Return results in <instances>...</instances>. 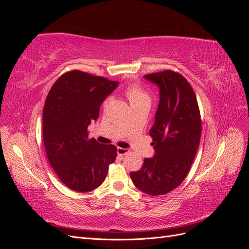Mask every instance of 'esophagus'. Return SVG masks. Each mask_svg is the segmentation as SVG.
I'll list each match as a JSON object with an SVG mask.
<instances>
[{
  "mask_svg": "<svg viewBox=\"0 0 249 249\" xmlns=\"http://www.w3.org/2000/svg\"><path fill=\"white\" fill-rule=\"evenodd\" d=\"M130 150L127 148H123V147H118L117 148V154L118 156H125L126 154H129Z\"/></svg>",
  "mask_w": 249,
  "mask_h": 249,
  "instance_id": "34e87169",
  "label": "esophagus"
}]
</instances>
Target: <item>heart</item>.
Instances as JSON below:
<instances>
[{
    "mask_svg": "<svg viewBox=\"0 0 249 249\" xmlns=\"http://www.w3.org/2000/svg\"><path fill=\"white\" fill-rule=\"evenodd\" d=\"M124 93L127 100L130 101L132 107L139 106V105H148L149 106L150 101H152V97H150L147 90L138 83H133V84L127 85L124 89ZM108 102V99L104 101V107L107 106Z\"/></svg>",
    "mask_w": 249,
    "mask_h": 249,
    "instance_id": "obj_1",
    "label": "heart"
}]
</instances>
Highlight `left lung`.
Masks as SVG:
<instances>
[{
  "label": "left lung",
  "instance_id": "obj_1",
  "mask_svg": "<svg viewBox=\"0 0 249 249\" xmlns=\"http://www.w3.org/2000/svg\"><path fill=\"white\" fill-rule=\"evenodd\" d=\"M144 78L160 89L149 132L155 156L145 158L141 169L130 176L140 191L157 196L176 189L189 172L199 145L201 118L193 88L182 74L167 70Z\"/></svg>",
  "mask_w": 249,
  "mask_h": 249
}]
</instances>
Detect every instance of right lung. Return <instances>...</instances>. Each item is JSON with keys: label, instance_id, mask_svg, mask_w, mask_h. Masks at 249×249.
I'll return each instance as SVG.
<instances>
[{"label": "right lung", "instance_id": "add662e5", "mask_svg": "<svg viewBox=\"0 0 249 249\" xmlns=\"http://www.w3.org/2000/svg\"><path fill=\"white\" fill-rule=\"evenodd\" d=\"M118 86L104 77L71 71L51 88L42 112L44 147L52 168L70 189L88 192L102 185L117 148L88 137V125Z\"/></svg>", "mask_w": 249, "mask_h": 249}]
</instances>
